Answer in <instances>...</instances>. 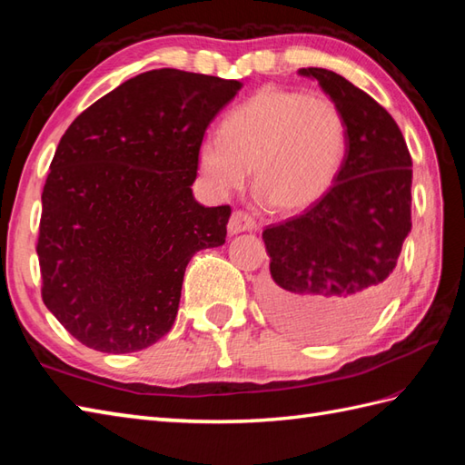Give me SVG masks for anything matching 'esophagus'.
I'll return each mask as SVG.
<instances>
[{"label": "esophagus", "instance_id": "34e87169", "mask_svg": "<svg viewBox=\"0 0 465 465\" xmlns=\"http://www.w3.org/2000/svg\"><path fill=\"white\" fill-rule=\"evenodd\" d=\"M252 230H255V220L250 213H245L242 210L233 212L230 222H227V232H230L232 235L242 233V232H252Z\"/></svg>", "mask_w": 465, "mask_h": 465}]
</instances>
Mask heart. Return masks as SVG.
Instances as JSON below:
<instances>
[{
  "label": "heart",
  "mask_w": 465,
  "mask_h": 465,
  "mask_svg": "<svg viewBox=\"0 0 465 465\" xmlns=\"http://www.w3.org/2000/svg\"><path fill=\"white\" fill-rule=\"evenodd\" d=\"M348 147L345 122L330 97L268 85L225 114L220 140L197 150L210 190H240L253 167V187L278 212L318 203L338 180Z\"/></svg>",
  "instance_id": "heart-1"
}]
</instances>
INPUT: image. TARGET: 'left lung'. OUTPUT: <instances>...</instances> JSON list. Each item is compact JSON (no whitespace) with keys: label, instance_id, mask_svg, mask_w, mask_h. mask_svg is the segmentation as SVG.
Wrapping results in <instances>:
<instances>
[{"label":"left lung","instance_id":"obj_1","mask_svg":"<svg viewBox=\"0 0 465 465\" xmlns=\"http://www.w3.org/2000/svg\"><path fill=\"white\" fill-rule=\"evenodd\" d=\"M340 107L348 147L338 180L318 203L262 233L270 318L308 340H335L368 323L393 288L411 230V155L393 117L360 87L303 67Z\"/></svg>","mask_w":465,"mask_h":465}]
</instances>
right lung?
I'll return each mask as SVG.
<instances>
[{"label": "right lung", "mask_w": 465, "mask_h": 465, "mask_svg": "<svg viewBox=\"0 0 465 465\" xmlns=\"http://www.w3.org/2000/svg\"><path fill=\"white\" fill-rule=\"evenodd\" d=\"M242 84L182 69L124 82L75 117L42 193V300L104 353L172 330L187 263L225 243L230 205L195 202L197 150Z\"/></svg>", "instance_id": "add662e5"}]
</instances>
